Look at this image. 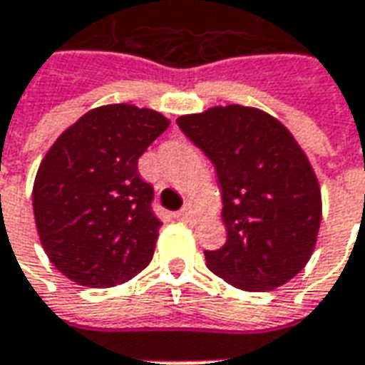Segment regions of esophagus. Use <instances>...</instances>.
<instances>
[{"mask_svg":"<svg viewBox=\"0 0 365 365\" xmlns=\"http://www.w3.org/2000/svg\"><path fill=\"white\" fill-rule=\"evenodd\" d=\"M175 215H177L179 220H182V222H194V220H196V212H194V208L190 206V204L185 206L182 210H179Z\"/></svg>","mask_w":365,"mask_h":365,"instance_id":"esophagus-1","label":"esophagus"}]
</instances>
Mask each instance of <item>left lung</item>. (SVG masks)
Listing matches in <instances>:
<instances>
[{
    "label": "left lung",
    "mask_w": 365,
    "mask_h": 365,
    "mask_svg": "<svg viewBox=\"0 0 365 365\" xmlns=\"http://www.w3.org/2000/svg\"><path fill=\"white\" fill-rule=\"evenodd\" d=\"M214 163L227 241L204 251L215 276L245 292L292 280L313 255L321 225L315 173L284 124L251 106H214L177 120Z\"/></svg>",
    "instance_id": "1"
}]
</instances>
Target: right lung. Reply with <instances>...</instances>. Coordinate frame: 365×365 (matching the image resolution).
<instances>
[{"mask_svg": "<svg viewBox=\"0 0 365 365\" xmlns=\"http://www.w3.org/2000/svg\"><path fill=\"white\" fill-rule=\"evenodd\" d=\"M167 126L163 114L150 108L98 106L42 159L34 222L50 262L71 282L113 288L150 264L161 222L138 159Z\"/></svg>", "mask_w": 365, "mask_h": 365, "instance_id": "add662e5", "label": "right lung"}]
</instances>
